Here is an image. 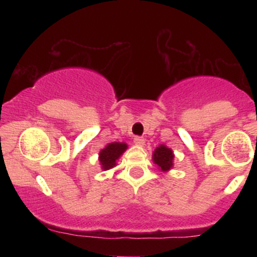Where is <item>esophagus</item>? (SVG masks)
Instances as JSON below:
<instances>
[{
  "instance_id": "esophagus-1",
  "label": "esophagus",
  "mask_w": 257,
  "mask_h": 257,
  "mask_svg": "<svg viewBox=\"0 0 257 257\" xmlns=\"http://www.w3.org/2000/svg\"><path fill=\"white\" fill-rule=\"evenodd\" d=\"M134 144L137 146H144V145H145V139L140 138V137H135L134 138Z\"/></svg>"
}]
</instances>
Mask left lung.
Here are the masks:
<instances>
[{
  "instance_id": "8db88e82",
  "label": "left lung",
  "mask_w": 257,
  "mask_h": 257,
  "mask_svg": "<svg viewBox=\"0 0 257 257\" xmlns=\"http://www.w3.org/2000/svg\"><path fill=\"white\" fill-rule=\"evenodd\" d=\"M174 152L170 147L166 145H159L156 147L152 153V161L162 173H168L174 167Z\"/></svg>"
}]
</instances>
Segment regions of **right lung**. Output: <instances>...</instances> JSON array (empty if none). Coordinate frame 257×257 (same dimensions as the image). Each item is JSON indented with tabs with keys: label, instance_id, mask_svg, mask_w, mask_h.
Masks as SVG:
<instances>
[{
	"label": "right lung",
	"instance_id": "right-lung-1",
	"mask_svg": "<svg viewBox=\"0 0 257 257\" xmlns=\"http://www.w3.org/2000/svg\"><path fill=\"white\" fill-rule=\"evenodd\" d=\"M128 145L125 143H110L99 152V163L102 170H110L117 166V161L125 152Z\"/></svg>",
	"mask_w": 257,
	"mask_h": 257
}]
</instances>
